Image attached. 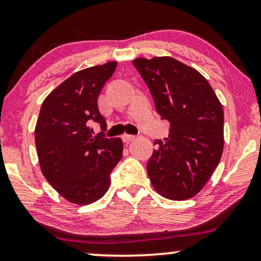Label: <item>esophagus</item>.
Wrapping results in <instances>:
<instances>
[{
	"label": "esophagus",
	"mask_w": 261,
	"mask_h": 261,
	"mask_svg": "<svg viewBox=\"0 0 261 261\" xmlns=\"http://www.w3.org/2000/svg\"><path fill=\"white\" fill-rule=\"evenodd\" d=\"M135 139H136V136H134V135H127V134L122 135V141H124V142H126V143L131 142V141H134Z\"/></svg>",
	"instance_id": "1"
}]
</instances>
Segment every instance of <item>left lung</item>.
I'll return each mask as SVG.
<instances>
[{
  "label": "left lung",
  "mask_w": 261,
  "mask_h": 261,
  "mask_svg": "<svg viewBox=\"0 0 261 261\" xmlns=\"http://www.w3.org/2000/svg\"><path fill=\"white\" fill-rule=\"evenodd\" d=\"M157 113L170 122L164 141L155 140L147 173L160 195L187 200L201 190L223 152V109L207 80L178 60L136 59Z\"/></svg>",
  "instance_id": "obj_1"
}]
</instances>
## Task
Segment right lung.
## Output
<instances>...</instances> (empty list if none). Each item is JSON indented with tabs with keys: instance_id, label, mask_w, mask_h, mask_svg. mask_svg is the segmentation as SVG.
I'll return each mask as SVG.
<instances>
[{
	"instance_id": "add662e5",
	"label": "right lung",
	"mask_w": 261,
	"mask_h": 261,
	"mask_svg": "<svg viewBox=\"0 0 261 261\" xmlns=\"http://www.w3.org/2000/svg\"><path fill=\"white\" fill-rule=\"evenodd\" d=\"M116 62L73 73L45 98L35 126L41 172L67 201L88 205L110 185V174L122 157V141L93 135L92 122L106 131L98 95L113 76Z\"/></svg>"
}]
</instances>
